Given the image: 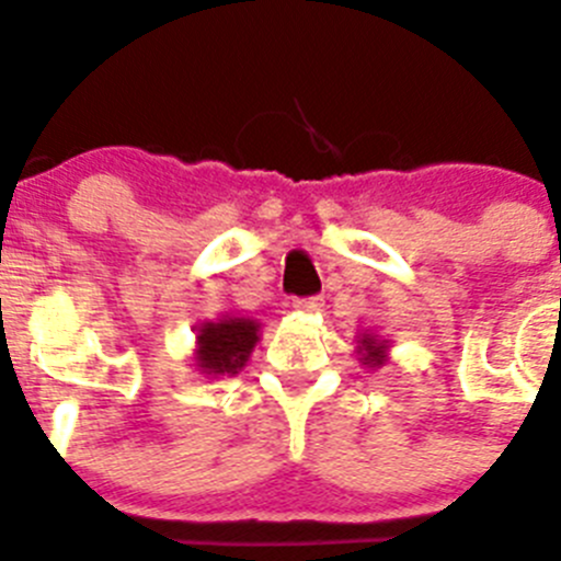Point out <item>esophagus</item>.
Here are the masks:
<instances>
[{
    "label": "esophagus",
    "mask_w": 561,
    "mask_h": 561,
    "mask_svg": "<svg viewBox=\"0 0 561 561\" xmlns=\"http://www.w3.org/2000/svg\"><path fill=\"white\" fill-rule=\"evenodd\" d=\"M320 307H323V301H320V298H296V301H293V309H298V312H307V314L318 312Z\"/></svg>",
    "instance_id": "esophagus-1"
}]
</instances>
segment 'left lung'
<instances>
[{
  "instance_id": "left-lung-1",
  "label": "left lung",
  "mask_w": 561,
  "mask_h": 561,
  "mask_svg": "<svg viewBox=\"0 0 561 561\" xmlns=\"http://www.w3.org/2000/svg\"><path fill=\"white\" fill-rule=\"evenodd\" d=\"M389 347H391L389 340L378 336L375 331H364V334H358L356 340V356L364 367L378 369L389 362Z\"/></svg>"
}]
</instances>
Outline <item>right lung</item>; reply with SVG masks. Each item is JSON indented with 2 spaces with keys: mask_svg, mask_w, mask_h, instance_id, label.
Segmentation results:
<instances>
[{
  "mask_svg": "<svg viewBox=\"0 0 561 561\" xmlns=\"http://www.w3.org/2000/svg\"><path fill=\"white\" fill-rule=\"evenodd\" d=\"M260 342V323L254 318L221 314L219 320H203L197 325L194 367L205 378L238 375L249 364L254 345Z\"/></svg>",
  "mask_w": 561,
  "mask_h": 561,
  "instance_id": "add662e5",
  "label": "right lung"
}]
</instances>
